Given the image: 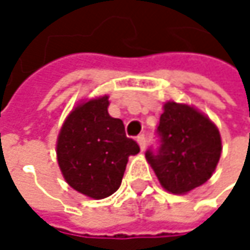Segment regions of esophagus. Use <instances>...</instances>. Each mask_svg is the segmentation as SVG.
I'll use <instances>...</instances> for the list:
<instances>
[{
    "label": "esophagus",
    "mask_w": 250,
    "mask_h": 250,
    "mask_svg": "<svg viewBox=\"0 0 250 250\" xmlns=\"http://www.w3.org/2000/svg\"><path fill=\"white\" fill-rule=\"evenodd\" d=\"M137 141H138V145H140L141 151H144V149H145V135H140V137L137 138Z\"/></svg>",
    "instance_id": "1"
}]
</instances>
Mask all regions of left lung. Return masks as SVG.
<instances>
[{
	"mask_svg": "<svg viewBox=\"0 0 250 250\" xmlns=\"http://www.w3.org/2000/svg\"><path fill=\"white\" fill-rule=\"evenodd\" d=\"M158 134V152L146 151L145 158L164 190L187 194L213 175L222 154V137L203 112L168 101L163 106Z\"/></svg>",
	"mask_w": 250,
	"mask_h": 250,
	"instance_id": "obj_1",
	"label": "left lung"
}]
</instances>
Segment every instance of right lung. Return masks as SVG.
<instances>
[{"mask_svg": "<svg viewBox=\"0 0 250 250\" xmlns=\"http://www.w3.org/2000/svg\"><path fill=\"white\" fill-rule=\"evenodd\" d=\"M109 96L78 104L66 116L56 144L60 171L80 194L101 200L113 194L138 144L125 135L124 122L108 112Z\"/></svg>", "mask_w": 250, "mask_h": 250, "instance_id": "right-lung-1", "label": "right lung"}]
</instances>
